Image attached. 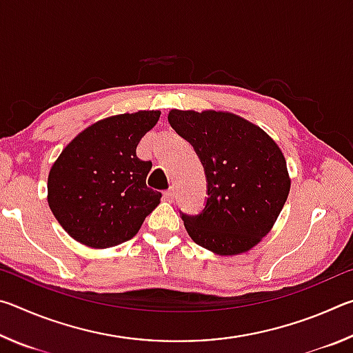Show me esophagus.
I'll return each instance as SVG.
<instances>
[{
    "instance_id": "esophagus-1",
    "label": "esophagus",
    "mask_w": 353,
    "mask_h": 353,
    "mask_svg": "<svg viewBox=\"0 0 353 353\" xmlns=\"http://www.w3.org/2000/svg\"><path fill=\"white\" fill-rule=\"evenodd\" d=\"M163 198H165L166 201H172V199H174V190H172V188L165 190V191H163Z\"/></svg>"
}]
</instances>
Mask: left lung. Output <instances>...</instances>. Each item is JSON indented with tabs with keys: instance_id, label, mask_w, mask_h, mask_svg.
<instances>
[{
	"instance_id": "left-lung-1",
	"label": "left lung",
	"mask_w": 353,
	"mask_h": 353,
	"mask_svg": "<svg viewBox=\"0 0 353 353\" xmlns=\"http://www.w3.org/2000/svg\"><path fill=\"white\" fill-rule=\"evenodd\" d=\"M168 121L193 146L205 172L204 208L181 212L191 240L219 255L246 252L271 230L288 198L282 151L234 113L171 110Z\"/></svg>"
}]
</instances>
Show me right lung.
<instances>
[{"label": "right lung", "mask_w": 353, "mask_h": 353, "mask_svg": "<svg viewBox=\"0 0 353 353\" xmlns=\"http://www.w3.org/2000/svg\"><path fill=\"white\" fill-rule=\"evenodd\" d=\"M159 118V110H149L101 119L59 155L48 177V204L76 241L98 249L121 244L160 204L162 193L146 187L152 162L137 157Z\"/></svg>", "instance_id": "right-lung-1"}]
</instances>
